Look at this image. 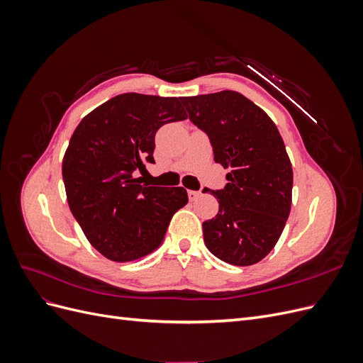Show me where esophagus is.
Listing matches in <instances>:
<instances>
[{
  "instance_id": "obj_1",
  "label": "esophagus",
  "mask_w": 363,
  "mask_h": 363,
  "mask_svg": "<svg viewBox=\"0 0 363 363\" xmlns=\"http://www.w3.org/2000/svg\"><path fill=\"white\" fill-rule=\"evenodd\" d=\"M200 195H201V192H200V191H188V196H189V200H191V201H195L196 199H199Z\"/></svg>"
}]
</instances>
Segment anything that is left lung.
Returning <instances> with one entry per match:
<instances>
[{
	"mask_svg": "<svg viewBox=\"0 0 363 363\" xmlns=\"http://www.w3.org/2000/svg\"><path fill=\"white\" fill-rule=\"evenodd\" d=\"M192 123L204 130L213 160L230 172L211 192L219 203L203 223L204 244L230 265H255L276 247L291 212L292 164L272 119L235 91L182 96Z\"/></svg>",
	"mask_w": 363,
	"mask_h": 363,
	"instance_id": "1",
	"label": "left lung"
}]
</instances>
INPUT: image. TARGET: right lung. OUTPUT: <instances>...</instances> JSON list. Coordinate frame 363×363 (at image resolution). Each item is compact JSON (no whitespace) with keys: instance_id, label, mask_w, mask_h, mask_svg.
I'll list each match as a JSON object with an SVG mask.
<instances>
[{"instance_id":"add662e5","label":"right lung","mask_w":363,"mask_h":363,"mask_svg":"<svg viewBox=\"0 0 363 363\" xmlns=\"http://www.w3.org/2000/svg\"><path fill=\"white\" fill-rule=\"evenodd\" d=\"M186 118L179 98L128 92L94 108L74 130L62 163L67 200L104 257H147L162 245L172 215L188 204L182 186H144L135 177L155 162L156 131Z\"/></svg>"}]
</instances>
